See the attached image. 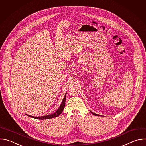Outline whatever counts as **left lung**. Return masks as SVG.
<instances>
[{"instance_id":"8db88e82","label":"left lung","mask_w":146,"mask_h":146,"mask_svg":"<svg viewBox=\"0 0 146 146\" xmlns=\"http://www.w3.org/2000/svg\"><path fill=\"white\" fill-rule=\"evenodd\" d=\"M91 113L93 114V115H96V116H101L100 115H99V114H95V113H94L93 112H92V111H91Z\"/></svg>"}]
</instances>
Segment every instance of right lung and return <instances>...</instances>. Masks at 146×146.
I'll return each instance as SVG.
<instances>
[{
	"mask_svg": "<svg viewBox=\"0 0 146 146\" xmlns=\"http://www.w3.org/2000/svg\"><path fill=\"white\" fill-rule=\"evenodd\" d=\"M66 98V93L65 94V96L64 98V99L62 100V103L60 104L59 108L56 111V112L54 113V114H50V115H44V116H41V117H33V116H31V115H28V114H27V115H28V116H29L30 117H32V118H36V119H47L56 117L59 116L62 113V112L63 111V110H64V109L65 108Z\"/></svg>",
	"mask_w": 146,
	"mask_h": 146,
	"instance_id": "1",
	"label": "right lung"
}]
</instances>
